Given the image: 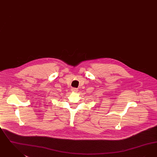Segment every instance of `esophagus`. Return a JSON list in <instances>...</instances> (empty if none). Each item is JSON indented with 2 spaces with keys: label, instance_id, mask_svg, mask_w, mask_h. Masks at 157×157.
<instances>
[{
  "label": "esophagus",
  "instance_id": "esophagus-1",
  "mask_svg": "<svg viewBox=\"0 0 157 157\" xmlns=\"http://www.w3.org/2000/svg\"><path fill=\"white\" fill-rule=\"evenodd\" d=\"M71 91H72V92H77V91H78V90H77L76 88H72V89H71Z\"/></svg>",
  "mask_w": 157,
  "mask_h": 157
}]
</instances>
